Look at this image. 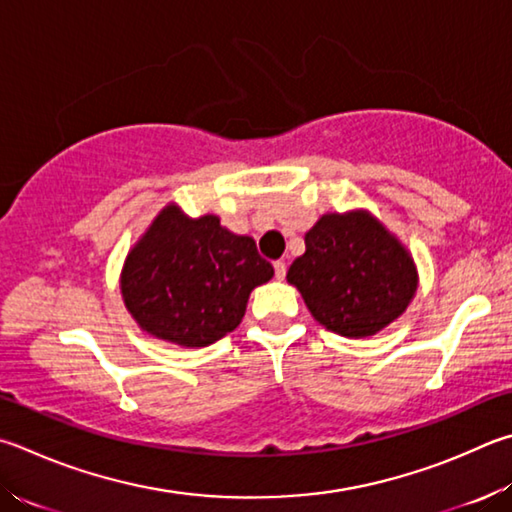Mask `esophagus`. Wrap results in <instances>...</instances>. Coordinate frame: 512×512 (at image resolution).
<instances>
[{
    "instance_id": "34e87169",
    "label": "esophagus",
    "mask_w": 512,
    "mask_h": 512,
    "mask_svg": "<svg viewBox=\"0 0 512 512\" xmlns=\"http://www.w3.org/2000/svg\"><path fill=\"white\" fill-rule=\"evenodd\" d=\"M273 266H275V277H277V280H284V277H286V264L284 262H275Z\"/></svg>"
}]
</instances>
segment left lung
Wrapping results in <instances>:
<instances>
[{
	"instance_id": "8db88e82",
	"label": "left lung",
	"mask_w": 512,
	"mask_h": 512,
	"mask_svg": "<svg viewBox=\"0 0 512 512\" xmlns=\"http://www.w3.org/2000/svg\"><path fill=\"white\" fill-rule=\"evenodd\" d=\"M304 244L286 280L324 329L356 340L376 336L414 300V257L369 210L327 212Z\"/></svg>"
}]
</instances>
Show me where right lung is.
Returning <instances> with one entry per match:
<instances>
[{
    "label": "right lung",
    "instance_id": "right-lung-1",
    "mask_svg": "<svg viewBox=\"0 0 512 512\" xmlns=\"http://www.w3.org/2000/svg\"><path fill=\"white\" fill-rule=\"evenodd\" d=\"M273 275L253 237L167 203L129 248L120 293L147 336L194 349L235 331L253 288Z\"/></svg>",
    "mask_w": 512,
    "mask_h": 512
}]
</instances>
